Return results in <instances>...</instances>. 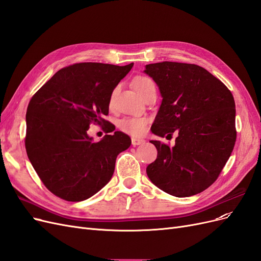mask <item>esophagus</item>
Wrapping results in <instances>:
<instances>
[{
	"mask_svg": "<svg viewBox=\"0 0 261 261\" xmlns=\"http://www.w3.org/2000/svg\"><path fill=\"white\" fill-rule=\"evenodd\" d=\"M144 143H145V139H143V138H137V137L132 138V145L133 146H138V145H141Z\"/></svg>",
	"mask_w": 261,
	"mask_h": 261,
	"instance_id": "34e87169",
	"label": "esophagus"
}]
</instances>
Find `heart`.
<instances>
[{
	"label": "heart",
	"mask_w": 261,
	"mask_h": 261,
	"mask_svg": "<svg viewBox=\"0 0 261 261\" xmlns=\"http://www.w3.org/2000/svg\"><path fill=\"white\" fill-rule=\"evenodd\" d=\"M134 87H135L136 91L140 94H143L146 90H148L151 87H154V84L151 78L147 76H137L134 80ZM148 120L145 116H127L124 117L123 120L120 121V128L129 134L133 136H141L144 135L146 132Z\"/></svg>",
	"instance_id": "heart-1"
}]
</instances>
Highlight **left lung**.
I'll use <instances>...</instances> for the list:
<instances>
[{"label": "left lung", "instance_id": "left-lung-1", "mask_svg": "<svg viewBox=\"0 0 261 261\" xmlns=\"http://www.w3.org/2000/svg\"><path fill=\"white\" fill-rule=\"evenodd\" d=\"M144 73L162 97L151 126L156 136L171 137L174 147L150 140L158 150L147 167L149 179L175 197L199 194L215 183L230 158L236 140L235 102L217 77L195 64L161 62Z\"/></svg>", "mask_w": 261, "mask_h": 261}]
</instances>
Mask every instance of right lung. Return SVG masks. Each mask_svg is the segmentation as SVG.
<instances>
[{"label": "right lung", "instance_id": "1", "mask_svg": "<svg viewBox=\"0 0 261 261\" xmlns=\"http://www.w3.org/2000/svg\"><path fill=\"white\" fill-rule=\"evenodd\" d=\"M133 65L78 63L60 69L31 98L27 155L45 187L60 198L83 201L97 194L112 178L116 156L130 146L122 132L94 143L87 130L107 122L112 92Z\"/></svg>", "mask_w": 261, "mask_h": 261}]
</instances>
